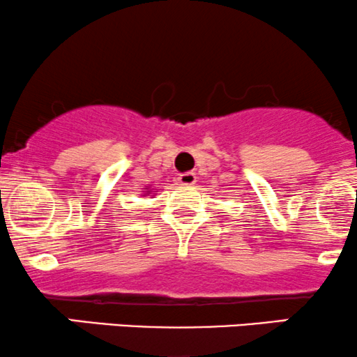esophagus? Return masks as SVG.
<instances>
[{"instance_id":"34e87169","label":"esophagus","mask_w":357,"mask_h":357,"mask_svg":"<svg viewBox=\"0 0 357 357\" xmlns=\"http://www.w3.org/2000/svg\"><path fill=\"white\" fill-rule=\"evenodd\" d=\"M195 181H197V176H195V172H183V174L178 176L179 185L191 186V185H195Z\"/></svg>"}]
</instances>
